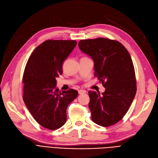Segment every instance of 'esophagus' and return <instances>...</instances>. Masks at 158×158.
I'll list each match as a JSON object with an SVG mask.
<instances>
[{"label":"esophagus","instance_id":"34e87169","mask_svg":"<svg viewBox=\"0 0 158 158\" xmlns=\"http://www.w3.org/2000/svg\"><path fill=\"white\" fill-rule=\"evenodd\" d=\"M78 93H79V94H83L86 93V90H79Z\"/></svg>","mask_w":158,"mask_h":158}]
</instances>
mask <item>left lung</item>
Wrapping results in <instances>:
<instances>
[{"mask_svg": "<svg viewBox=\"0 0 158 158\" xmlns=\"http://www.w3.org/2000/svg\"><path fill=\"white\" fill-rule=\"evenodd\" d=\"M79 49L94 62V76L105 88L89 91L91 119L98 125L118 123L129 110L136 92L134 65L124 46L106 38L81 40Z\"/></svg>", "mask_w": 158, "mask_h": 158, "instance_id": "1", "label": "left lung"}]
</instances>
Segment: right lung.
<instances>
[{"label":"right lung","mask_w":158,"mask_h":158,"mask_svg":"<svg viewBox=\"0 0 158 158\" xmlns=\"http://www.w3.org/2000/svg\"><path fill=\"white\" fill-rule=\"evenodd\" d=\"M76 44L75 40H46L34 50L25 66V104L37 123L50 130L65 124L68 106L78 96L74 89L60 92L56 79L62 74L63 63Z\"/></svg>","instance_id":"add662e5"}]
</instances>
